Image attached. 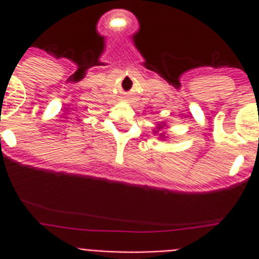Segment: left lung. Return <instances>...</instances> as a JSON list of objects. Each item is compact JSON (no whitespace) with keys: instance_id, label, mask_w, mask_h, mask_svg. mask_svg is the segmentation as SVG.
<instances>
[{"instance_id":"8db88e82","label":"left lung","mask_w":259,"mask_h":259,"mask_svg":"<svg viewBox=\"0 0 259 259\" xmlns=\"http://www.w3.org/2000/svg\"><path fill=\"white\" fill-rule=\"evenodd\" d=\"M160 127H161V126H160ZM160 127H158V129H160Z\"/></svg>"}]
</instances>
